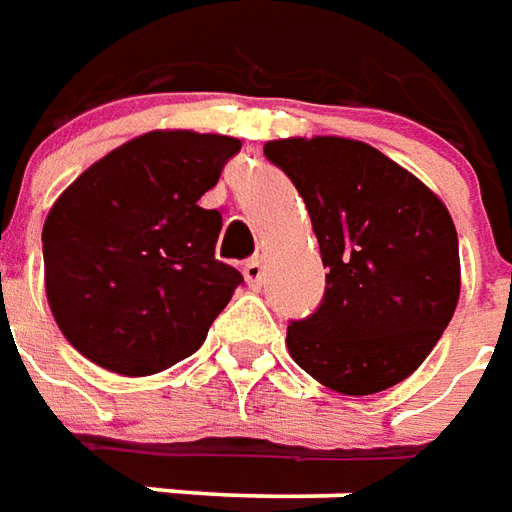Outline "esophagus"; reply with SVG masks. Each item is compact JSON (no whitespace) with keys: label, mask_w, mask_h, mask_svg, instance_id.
<instances>
[{"label":"esophagus","mask_w":512,"mask_h":512,"mask_svg":"<svg viewBox=\"0 0 512 512\" xmlns=\"http://www.w3.org/2000/svg\"><path fill=\"white\" fill-rule=\"evenodd\" d=\"M244 280L249 288H260V282H263V260L260 257H252V260H246L244 263Z\"/></svg>","instance_id":"esophagus-1"}]
</instances>
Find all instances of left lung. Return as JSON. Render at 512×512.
Here are the masks:
<instances>
[{
  "instance_id": "obj_1",
  "label": "left lung",
  "mask_w": 512,
  "mask_h": 512,
  "mask_svg": "<svg viewBox=\"0 0 512 512\" xmlns=\"http://www.w3.org/2000/svg\"><path fill=\"white\" fill-rule=\"evenodd\" d=\"M263 155L305 199L330 268L316 313L288 327L296 366L346 396L410 377L460 299L457 230L446 205L363 141L282 138Z\"/></svg>"
}]
</instances>
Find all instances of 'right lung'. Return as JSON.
<instances>
[{"label": "right lung", "instance_id": "add662e5", "mask_svg": "<svg viewBox=\"0 0 512 512\" xmlns=\"http://www.w3.org/2000/svg\"><path fill=\"white\" fill-rule=\"evenodd\" d=\"M238 149L230 135L146 132L52 205L41 235L46 299L91 363L149 377L205 343L244 277L216 260L221 213L196 202Z\"/></svg>", "mask_w": 512, "mask_h": 512}]
</instances>
